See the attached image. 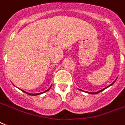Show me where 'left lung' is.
Segmentation results:
<instances>
[{
  "label": "left lung",
  "mask_w": 125,
  "mask_h": 125,
  "mask_svg": "<svg viewBox=\"0 0 125 125\" xmlns=\"http://www.w3.org/2000/svg\"><path fill=\"white\" fill-rule=\"evenodd\" d=\"M116 79L113 82V83H112L111 84H110L109 86H108L107 87H106V88H103V90H99V91H98V92H86V91H84V90H80V89H79V90H81V91H83V92H86V93H88V94H98L99 92H101V91H103V90H105L106 88H108L109 87V86H112V84H113L115 82V81H116Z\"/></svg>",
  "instance_id": "left-lung-1"
}]
</instances>
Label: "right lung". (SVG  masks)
Returning a JSON list of instances; mask_svg holds the SVG:
<instances>
[{
    "label": "right lung",
    "mask_w": 125,
    "mask_h": 125,
    "mask_svg": "<svg viewBox=\"0 0 125 125\" xmlns=\"http://www.w3.org/2000/svg\"><path fill=\"white\" fill-rule=\"evenodd\" d=\"M51 86H52V85L50 86V87L49 88H48V90H45V91H44V92H41V93H38V94H30V93L26 92H25V91H24V90H21L22 91V92H24V93H26V94H27L30 95H38L42 94H43V93H45L46 92H47V91L50 90V88H51Z\"/></svg>",
    "instance_id": "obj_1"
}]
</instances>
